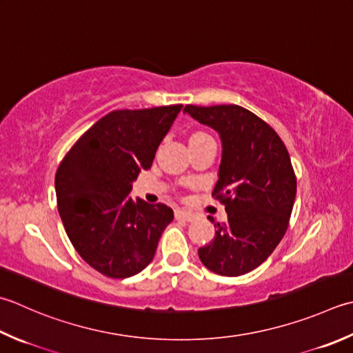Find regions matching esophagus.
<instances>
[{"label":"esophagus","instance_id":"esophagus-1","mask_svg":"<svg viewBox=\"0 0 353 353\" xmlns=\"http://www.w3.org/2000/svg\"><path fill=\"white\" fill-rule=\"evenodd\" d=\"M174 216L177 220H185V222H192V220L196 219V214L188 212L185 210H176L174 211Z\"/></svg>","mask_w":353,"mask_h":353}]
</instances>
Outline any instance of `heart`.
Segmentation results:
<instances>
[{
    "label": "heart",
    "instance_id": "obj_1",
    "mask_svg": "<svg viewBox=\"0 0 353 353\" xmlns=\"http://www.w3.org/2000/svg\"><path fill=\"white\" fill-rule=\"evenodd\" d=\"M202 136H208V134H205V133H194L191 136V139H196V137H202Z\"/></svg>",
    "mask_w": 353,
    "mask_h": 353
}]
</instances>
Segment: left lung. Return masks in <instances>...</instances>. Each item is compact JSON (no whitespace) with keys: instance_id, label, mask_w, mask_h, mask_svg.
Returning <instances> with one entry per match:
<instances>
[{"instance_id":"8db88e82","label":"left lung","mask_w":353,"mask_h":353,"mask_svg":"<svg viewBox=\"0 0 353 353\" xmlns=\"http://www.w3.org/2000/svg\"><path fill=\"white\" fill-rule=\"evenodd\" d=\"M185 112L219 131L223 147L212 197L225 205L228 222L216 225L199 257L210 271L239 277L263 263L288 230L296 194L291 157L275 130L243 107L186 105Z\"/></svg>"}]
</instances>
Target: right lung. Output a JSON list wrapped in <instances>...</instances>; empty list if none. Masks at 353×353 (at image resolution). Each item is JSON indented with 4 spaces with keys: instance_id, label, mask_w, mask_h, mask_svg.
Segmentation results:
<instances>
[{
    "instance_id": "add662e5",
    "label": "right lung",
    "mask_w": 353,
    "mask_h": 353,
    "mask_svg": "<svg viewBox=\"0 0 353 353\" xmlns=\"http://www.w3.org/2000/svg\"><path fill=\"white\" fill-rule=\"evenodd\" d=\"M183 105L114 110L82 134L54 176L58 211L78 254L110 279L139 274L154 257L174 214L128 194L153 163Z\"/></svg>"
}]
</instances>
